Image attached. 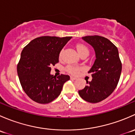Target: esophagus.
<instances>
[{"label": "esophagus", "mask_w": 135, "mask_h": 135, "mask_svg": "<svg viewBox=\"0 0 135 135\" xmlns=\"http://www.w3.org/2000/svg\"><path fill=\"white\" fill-rule=\"evenodd\" d=\"M76 78H77L76 77H74V76H70V80H76Z\"/></svg>", "instance_id": "esophagus-1"}]
</instances>
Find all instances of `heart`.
<instances>
[{"label":"heart","instance_id":"1","mask_svg":"<svg viewBox=\"0 0 135 135\" xmlns=\"http://www.w3.org/2000/svg\"><path fill=\"white\" fill-rule=\"evenodd\" d=\"M76 48H77V50L78 51L80 55H81L82 53L85 52V51L89 52V50H88V47H87L85 46H84V45L81 44H78L77 46H76ZM62 51H61V52H60V54H59L60 57H61V55H62ZM80 70H81V68L79 67V66H71V65H70V66H68L67 67H66V70H67L69 73H71V74H74L78 73V72L80 71Z\"/></svg>","mask_w":135,"mask_h":135}]
</instances>
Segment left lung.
<instances>
[{
    "mask_svg": "<svg viewBox=\"0 0 135 135\" xmlns=\"http://www.w3.org/2000/svg\"><path fill=\"white\" fill-rule=\"evenodd\" d=\"M94 48L96 59L88 73L92 80H86L88 85L78 91L85 101L97 103L107 99L118 84L122 65L116 46L103 36L94 35L82 37Z\"/></svg>",
    "mask_w": 135,
    "mask_h": 135,
    "instance_id": "left-lung-1",
    "label": "left lung"
}]
</instances>
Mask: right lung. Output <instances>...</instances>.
<instances>
[{
	"label": "right lung",
	"instance_id": "right-lung-1",
	"mask_svg": "<svg viewBox=\"0 0 135 135\" xmlns=\"http://www.w3.org/2000/svg\"><path fill=\"white\" fill-rule=\"evenodd\" d=\"M71 36L59 38L44 36L31 41L21 51L17 71L20 84L30 99L40 104H47L61 93L69 75L57 77L50 74L51 66L59 62L62 47Z\"/></svg>",
	"mask_w": 135,
	"mask_h": 135
}]
</instances>
